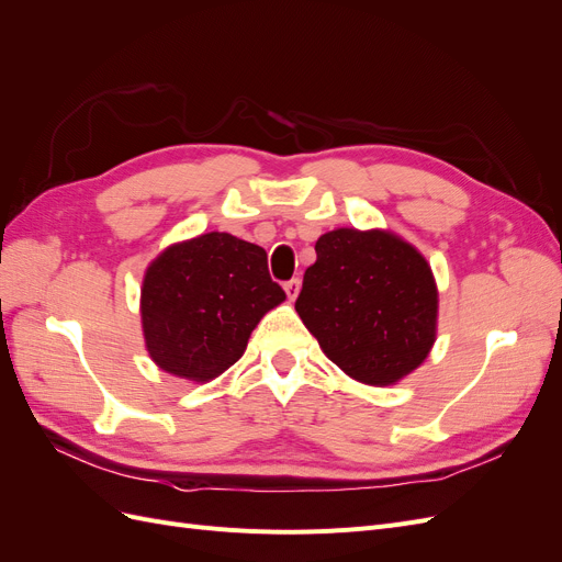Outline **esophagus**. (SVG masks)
<instances>
[{
  "label": "esophagus",
  "instance_id": "34e87169",
  "mask_svg": "<svg viewBox=\"0 0 562 562\" xmlns=\"http://www.w3.org/2000/svg\"><path fill=\"white\" fill-rule=\"evenodd\" d=\"M300 288H302V283H300V279H291V281H285L283 283V291H285V295H288V300H297V295H300Z\"/></svg>",
  "mask_w": 562,
  "mask_h": 562
}]
</instances>
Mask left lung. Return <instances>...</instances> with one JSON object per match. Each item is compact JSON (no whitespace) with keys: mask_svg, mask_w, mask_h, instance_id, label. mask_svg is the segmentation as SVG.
<instances>
[{"mask_svg":"<svg viewBox=\"0 0 562 562\" xmlns=\"http://www.w3.org/2000/svg\"><path fill=\"white\" fill-rule=\"evenodd\" d=\"M295 312L351 380L389 386L429 356L438 288L427 258L403 236L339 227L318 236Z\"/></svg>","mask_w":562,"mask_h":562,"instance_id":"8db88e82","label":"left lung"}]
</instances>
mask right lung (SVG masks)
<instances>
[{"label": "right lung", "mask_w": 562, "mask_h": 562, "mask_svg": "<svg viewBox=\"0 0 562 562\" xmlns=\"http://www.w3.org/2000/svg\"><path fill=\"white\" fill-rule=\"evenodd\" d=\"M283 300L265 248L227 232L199 234L145 269V349L164 372L206 384L241 359L255 326Z\"/></svg>", "instance_id": "right-lung-1"}]
</instances>
